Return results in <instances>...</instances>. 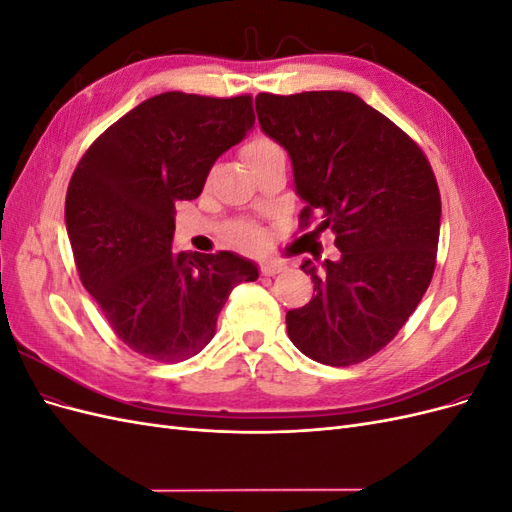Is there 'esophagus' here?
I'll use <instances>...</instances> for the list:
<instances>
[{
	"label": "esophagus",
	"instance_id": "esophagus-1",
	"mask_svg": "<svg viewBox=\"0 0 512 512\" xmlns=\"http://www.w3.org/2000/svg\"><path fill=\"white\" fill-rule=\"evenodd\" d=\"M280 271H284V265L282 262H265V265L260 267V275H275V273H280Z\"/></svg>",
	"mask_w": 512,
	"mask_h": 512
}]
</instances>
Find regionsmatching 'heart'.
I'll list each match as a JSON object with an SVG mask.
<instances>
[{"label":"heart","instance_id":"1","mask_svg":"<svg viewBox=\"0 0 512 512\" xmlns=\"http://www.w3.org/2000/svg\"><path fill=\"white\" fill-rule=\"evenodd\" d=\"M241 158L256 170L258 166L267 164L275 158H284V151L275 138H271L269 134L258 132V134L247 138V141L241 145ZM230 239L235 245L245 247V250H258V247L265 243L267 235L260 226L243 222V224L232 226Z\"/></svg>","mask_w":512,"mask_h":512}]
</instances>
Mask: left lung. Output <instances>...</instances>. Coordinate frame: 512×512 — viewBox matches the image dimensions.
<instances>
[{"mask_svg":"<svg viewBox=\"0 0 512 512\" xmlns=\"http://www.w3.org/2000/svg\"><path fill=\"white\" fill-rule=\"evenodd\" d=\"M258 107L260 128L292 160L299 228L331 230L342 252L301 265L316 294L286 314L288 337L322 365H356L391 342L431 282L436 175L416 141L348 91L258 94Z\"/></svg>","mask_w":512,"mask_h":512,"instance_id":"1","label":"left lung"}]
</instances>
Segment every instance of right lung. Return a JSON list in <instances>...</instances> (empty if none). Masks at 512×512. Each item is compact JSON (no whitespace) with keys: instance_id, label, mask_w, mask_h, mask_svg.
Masks as SVG:
<instances>
[{"instance_id":"right-lung-1","label":"right lung","mask_w":512,"mask_h":512,"mask_svg":"<svg viewBox=\"0 0 512 512\" xmlns=\"http://www.w3.org/2000/svg\"><path fill=\"white\" fill-rule=\"evenodd\" d=\"M252 96L166 91L106 128L76 164L66 228L85 290L134 352L179 363L203 350L232 288L256 265L230 252L173 254L175 203L254 126Z\"/></svg>"}]
</instances>
